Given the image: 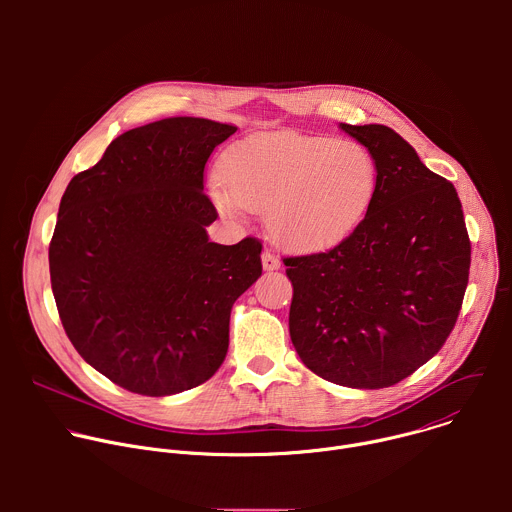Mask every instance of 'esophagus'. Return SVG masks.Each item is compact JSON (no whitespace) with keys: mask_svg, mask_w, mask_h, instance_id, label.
<instances>
[{"mask_svg":"<svg viewBox=\"0 0 512 512\" xmlns=\"http://www.w3.org/2000/svg\"><path fill=\"white\" fill-rule=\"evenodd\" d=\"M261 263H263V269H265V271H275V269H279V267H281L279 257H277L273 251H269V249H265V251H263V255H261Z\"/></svg>","mask_w":512,"mask_h":512,"instance_id":"esophagus-1","label":"esophagus"}]
</instances>
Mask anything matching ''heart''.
Segmentation results:
<instances>
[{
  "mask_svg": "<svg viewBox=\"0 0 512 512\" xmlns=\"http://www.w3.org/2000/svg\"><path fill=\"white\" fill-rule=\"evenodd\" d=\"M212 196L223 212L267 208L275 239L320 251L346 239L367 216L379 182L373 154L352 139L265 131L237 141Z\"/></svg>",
  "mask_w": 512,
  "mask_h": 512,
  "instance_id": "heart-1",
  "label": "heart"
}]
</instances>
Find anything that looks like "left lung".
Here are the masks:
<instances>
[{
  "label": "left lung",
  "mask_w": 512,
  "mask_h": 512,
  "mask_svg": "<svg viewBox=\"0 0 512 512\" xmlns=\"http://www.w3.org/2000/svg\"><path fill=\"white\" fill-rule=\"evenodd\" d=\"M340 127L379 170L364 221L334 249L285 257L289 336L306 367L352 389H383L440 352L456 326L470 239L452 182L387 125Z\"/></svg>",
  "instance_id": "obj_1"
}]
</instances>
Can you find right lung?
Segmentation results:
<instances>
[{
	"mask_svg": "<svg viewBox=\"0 0 512 512\" xmlns=\"http://www.w3.org/2000/svg\"><path fill=\"white\" fill-rule=\"evenodd\" d=\"M235 125L168 117L121 133L60 200L48 249L58 316L115 385L166 397L208 381L229 350L237 298L261 275V241L210 243L204 166Z\"/></svg>",
	"mask_w": 512,
	"mask_h": 512,
	"instance_id": "obj_1",
	"label": "right lung"
}]
</instances>
